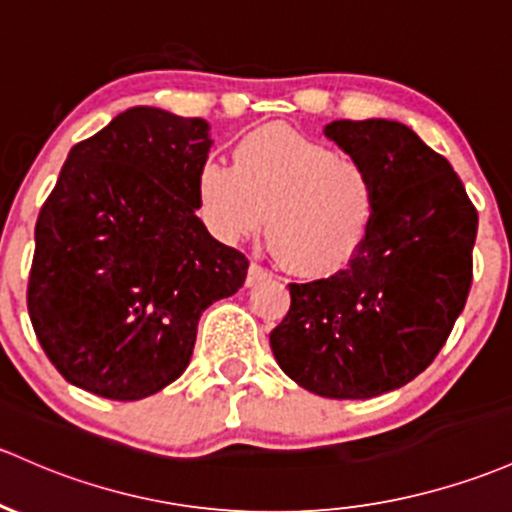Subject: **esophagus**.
Returning <instances> with one entry per match:
<instances>
[{"label":"esophagus","mask_w":512,"mask_h":512,"mask_svg":"<svg viewBox=\"0 0 512 512\" xmlns=\"http://www.w3.org/2000/svg\"><path fill=\"white\" fill-rule=\"evenodd\" d=\"M271 273L266 271V268H261L258 263H251L249 266V273H246V288H254L256 283H261V280H266Z\"/></svg>","instance_id":"34e87169"}]
</instances>
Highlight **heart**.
Masks as SVG:
<instances>
[{
	"label": "heart",
	"mask_w": 512,
	"mask_h": 512,
	"mask_svg": "<svg viewBox=\"0 0 512 512\" xmlns=\"http://www.w3.org/2000/svg\"><path fill=\"white\" fill-rule=\"evenodd\" d=\"M197 212L224 244L261 232L288 273L332 278L359 256L378 212V185L364 163L339 156L288 126H263L234 146V166L205 161Z\"/></svg>",
	"instance_id": "b5f03b06"
}]
</instances>
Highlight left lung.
<instances>
[{"mask_svg":"<svg viewBox=\"0 0 512 512\" xmlns=\"http://www.w3.org/2000/svg\"><path fill=\"white\" fill-rule=\"evenodd\" d=\"M324 136L371 170L378 212L346 271L290 283L271 349L310 393L366 400L410 383L447 342L471 288L478 214L447 158L410 126L339 119Z\"/></svg>","mask_w":512,"mask_h":512,"instance_id":"8db88e82","label":"left lung"}]
</instances>
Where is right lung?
<instances>
[{
	"mask_svg": "<svg viewBox=\"0 0 512 512\" xmlns=\"http://www.w3.org/2000/svg\"><path fill=\"white\" fill-rule=\"evenodd\" d=\"M210 124L131 107L70 148L36 222L29 315L60 376L141 400L190 364L197 322L249 261L197 217Z\"/></svg>",
	"mask_w": 512,
	"mask_h": 512,
	"instance_id": "obj_1",
	"label": "right lung"
}]
</instances>
